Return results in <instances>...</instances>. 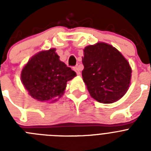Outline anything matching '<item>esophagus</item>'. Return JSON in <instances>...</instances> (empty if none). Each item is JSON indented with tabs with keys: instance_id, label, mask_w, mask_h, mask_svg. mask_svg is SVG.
Here are the masks:
<instances>
[{
	"instance_id": "esophagus-1",
	"label": "esophagus",
	"mask_w": 151,
	"mask_h": 151,
	"mask_svg": "<svg viewBox=\"0 0 151 151\" xmlns=\"http://www.w3.org/2000/svg\"><path fill=\"white\" fill-rule=\"evenodd\" d=\"M73 69H74V71L77 73V75H80V70L78 66H75V67H73Z\"/></svg>"
}]
</instances>
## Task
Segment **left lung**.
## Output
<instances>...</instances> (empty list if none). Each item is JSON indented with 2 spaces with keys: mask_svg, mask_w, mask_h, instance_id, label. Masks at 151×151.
<instances>
[{
  "mask_svg": "<svg viewBox=\"0 0 151 151\" xmlns=\"http://www.w3.org/2000/svg\"><path fill=\"white\" fill-rule=\"evenodd\" d=\"M83 52L82 78L90 95L103 104L121 99L131 84L132 68L127 60L104 42L88 45Z\"/></svg>",
  "mask_w": 151,
  "mask_h": 151,
  "instance_id": "left-lung-1",
  "label": "left lung"
}]
</instances>
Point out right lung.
Instances as JSON below:
<instances>
[{"label": "right lung", "mask_w": 151, "mask_h": 151, "mask_svg": "<svg viewBox=\"0 0 151 151\" xmlns=\"http://www.w3.org/2000/svg\"><path fill=\"white\" fill-rule=\"evenodd\" d=\"M76 76L60 60L55 48L41 50L30 58L21 72V82L31 97L53 103L62 97L68 81Z\"/></svg>", "instance_id": "1"}]
</instances>
